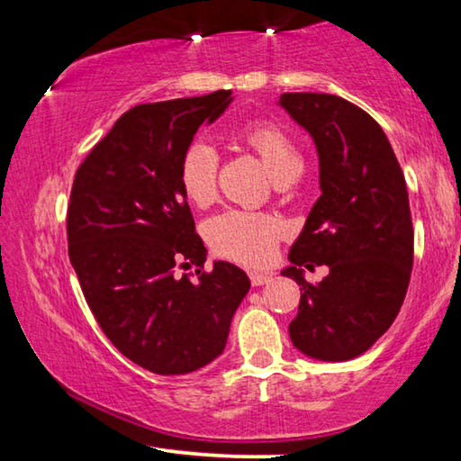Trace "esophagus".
Wrapping results in <instances>:
<instances>
[{
    "label": "esophagus",
    "mask_w": 461,
    "mask_h": 461,
    "mask_svg": "<svg viewBox=\"0 0 461 461\" xmlns=\"http://www.w3.org/2000/svg\"><path fill=\"white\" fill-rule=\"evenodd\" d=\"M270 278H272V276L268 275V272H249V283H252L254 286L267 285Z\"/></svg>",
    "instance_id": "obj_1"
}]
</instances>
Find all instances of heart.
<instances>
[{
    "instance_id": "b5f03b06",
    "label": "heart",
    "mask_w": 461,
    "mask_h": 461,
    "mask_svg": "<svg viewBox=\"0 0 461 461\" xmlns=\"http://www.w3.org/2000/svg\"><path fill=\"white\" fill-rule=\"evenodd\" d=\"M240 138L260 156L264 167L278 181H291L303 168V158L293 138L270 120H256L240 130ZM220 156L205 140H194L181 158V186L186 199L205 207L217 194ZM283 236V223L268 213L231 209L209 223V241L223 258L260 267L275 254L276 241Z\"/></svg>"
}]
</instances>
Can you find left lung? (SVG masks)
Instances as JSON below:
<instances>
[{
    "instance_id": "left-lung-1",
    "label": "left lung",
    "mask_w": 461,
    "mask_h": 461,
    "mask_svg": "<svg viewBox=\"0 0 461 461\" xmlns=\"http://www.w3.org/2000/svg\"><path fill=\"white\" fill-rule=\"evenodd\" d=\"M278 104L313 136L321 186L283 270L303 291L288 333L309 357L352 360L393 325L407 294L415 252L407 183L364 109L330 93H283ZM323 263L330 275L307 284L300 267Z\"/></svg>"
}]
</instances>
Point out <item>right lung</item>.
Returning <instances> with one entry per match:
<instances>
[{"label": "right lung", "instance_id": "right-lung-1", "mask_svg": "<svg viewBox=\"0 0 461 461\" xmlns=\"http://www.w3.org/2000/svg\"><path fill=\"white\" fill-rule=\"evenodd\" d=\"M231 91L131 107L77 168L67 212L68 258L85 301L120 352L154 374L199 370L223 352L249 291L230 262L203 268L205 246L181 186V158ZM183 267V264H181Z\"/></svg>", "mask_w": 461, "mask_h": 461}]
</instances>
